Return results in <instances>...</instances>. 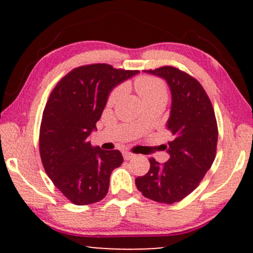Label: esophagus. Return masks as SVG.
Wrapping results in <instances>:
<instances>
[{
    "instance_id": "obj_1",
    "label": "esophagus",
    "mask_w": 253,
    "mask_h": 253,
    "mask_svg": "<svg viewBox=\"0 0 253 253\" xmlns=\"http://www.w3.org/2000/svg\"><path fill=\"white\" fill-rule=\"evenodd\" d=\"M133 157H134V154L131 153V152H127V151L123 152V158L126 159V160H130V159H132Z\"/></svg>"
}]
</instances>
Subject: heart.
Instances as JSON below:
<instances>
[{"label": "heart", "mask_w": 253, "mask_h": 253, "mask_svg": "<svg viewBox=\"0 0 253 253\" xmlns=\"http://www.w3.org/2000/svg\"><path fill=\"white\" fill-rule=\"evenodd\" d=\"M134 87L137 92L143 98L145 103L150 102H167L168 99V91L167 86L160 78L152 77V76H141L134 81ZM124 93V86H117L110 92L108 96V105L113 106L122 98Z\"/></svg>", "instance_id": "b5f03b06"}]
</instances>
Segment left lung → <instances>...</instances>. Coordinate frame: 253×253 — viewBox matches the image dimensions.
<instances>
[{
    "label": "left lung",
    "mask_w": 253,
    "mask_h": 253,
    "mask_svg": "<svg viewBox=\"0 0 253 253\" xmlns=\"http://www.w3.org/2000/svg\"><path fill=\"white\" fill-rule=\"evenodd\" d=\"M144 71L164 78L170 88V116L166 126L172 140L168 143L169 160L160 165L150 159V170L136 178V186L148 199L174 204L199 185L215 159V114L205 89L192 76L170 65Z\"/></svg>",
    "instance_id": "1"
}]
</instances>
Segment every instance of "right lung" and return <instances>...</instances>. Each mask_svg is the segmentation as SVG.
<instances>
[{"label": "right lung", "instance_id": "obj_1", "mask_svg": "<svg viewBox=\"0 0 253 253\" xmlns=\"http://www.w3.org/2000/svg\"><path fill=\"white\" fill-rule=\"evenodd\" d=\"M138 72L106 63L83 65L50 93L40 126V157L48 177L75 205L105 198L112 171L122 165L120 151L93 147L88 136L112 89Z\"/></svg>", "mask_w": 253, "mask_h": 253}]
</instances>
